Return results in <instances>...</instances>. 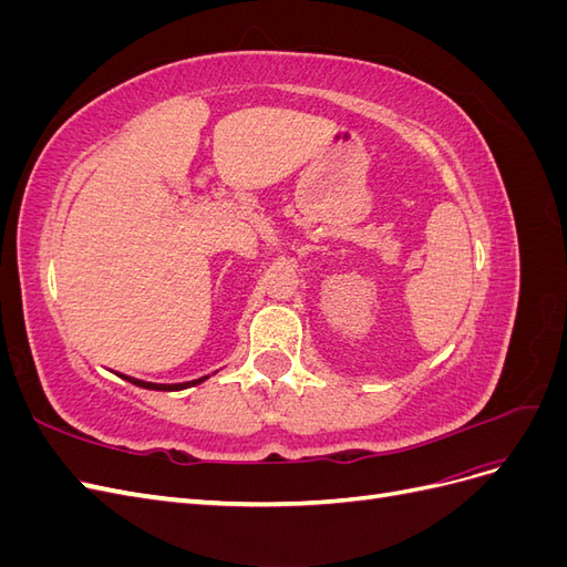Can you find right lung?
<instances>
[{
    "label": "right lung",
    "mask_w": 567,
    "mask_h": 567,
    "mask_svg": "<svg viewBox=\"0 0 567 567\" xmlns=\"http://www.w3.org/2000/svg\"><path fill=\"white\" fill-rule=\"evenodd\" d=\"M125 379H127L130 383H134V385L146 388V390H184V388H188V385H198V383H203L205 379H208V375H203V379H196V381H188V383H173V385H165V383H146V381H136V379H130V375H125Z\"/></svg>",
    "instance_id": "right-lung-1"
}]
</instances>
